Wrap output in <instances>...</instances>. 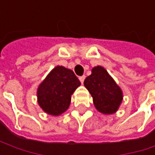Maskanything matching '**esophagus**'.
<instances>
[{"label": "esophagus", "instance_id": "obj_1", "mask_svg": "<svg viewBox=\"0 0 155 155\" xmlns=\"http://www.w3.org/2000/svg\"><path fill=\"white\" fill-rule=\"evenodd\" d=\"M84 79H85V76H84V75H83V76H80V77H79V80H80V82H81L82 84H84Z\"/></svg>", "mask_w": 155, "mask_h": 155}]
</instances>
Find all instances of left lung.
Segmentation results:
<instances>
[{"instance_id":"left-lung-1","label":"left lung","mask_w":155,"mask_h":155,"mask_svg":"<svg viewBox=\"0 0 155 155\" xmlns=\"http://www.w3.org/2000/svg\"><path fill=\"white\" fill-rule=\"evenodd\" d=\"M84 84L92 95L98 112L111 115L118 110L123 100V92L104 67H94Z\"/></svg>"}]
</instances>
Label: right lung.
Wrapping results in <instances>:
<instances>
[{"label":"right lung","instance_id":"right-lung-1","mask_svg":"<svg viewBox=\"0 0 155 155\" xmlns=\"http://www.w3.org/2000/svg\"><path fill=\"white\" fill-rule=\"evenodd\" d=\"M80 85L71 70L56 66L38 85V103L45 113L58 117L69 108L71 94Z\"/></svg>","mask_w":155,"mask_h":155}]
</instances>
